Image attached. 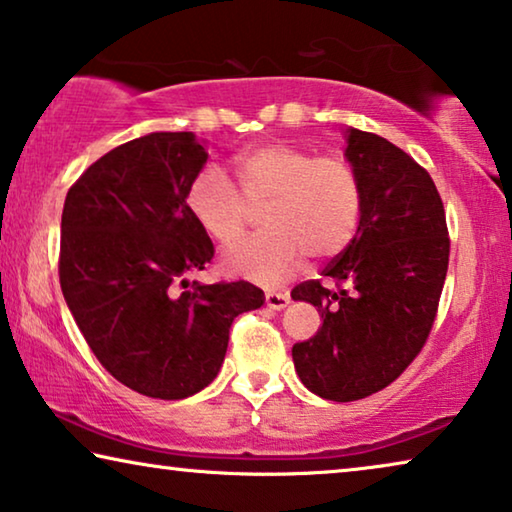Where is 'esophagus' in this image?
<instances>
[{
    "label": "esophagus",
    "instance_id": "1",
    "mask_svg": "<svg viewBox=\"0 0 512 512\" xmlns=\"http://www.w3.org/2000/svg\"><path fill=\"white\" fill-rule=\"evenodd\" d=\"M287 303H289V294L273 292V289H269V292H266V305H269V308L282 310V308H287Z\"/></svg>",
    "mask_w": 512,
    "mask_h": 512
}]
</instances>
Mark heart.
Masks as SVG:
<instances>
[{
	"label": "heart",
	"instance_id": "1",
	"mask_svg": "<svg viewBox=\"0 0 512 512\" xmlns=\"http://www.w3.org/2000/svg\"><path fill=\"white\" fill-rule=\"evenodd\" d=\"M239 188L216 167L190 181V216L220 246H230L264 209L266 230L223 255L234 276L276 285L299 269L303 255L331 259L354 241L363 216V183L340 154L266 142L234 158Z\"/></svg>",
	"mask_w": 512,
	"mask_h": 512
}]
</instances>
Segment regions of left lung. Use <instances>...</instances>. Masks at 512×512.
<instances>
[{
	"mask_svg": "<svg viewBox=\"0 0 512 512\" xmlns=\"http://www.w3.org/2000/svg\"><path fill=\"white\" fill-rule=\"evenodd\" d=\"M345 156L363 183L361 225L324 278L292 289V299L324 319L292 347L294 368L305 388L333 402L381 391L421 354L451 255L444 202L425 167L356 128L347 131Z\"/></svg>",
	"mask_w": 512,
	"mask_h": 512,
	"instance_id": "left-lung-1",
	"label": "left lung"
}]
</instances>
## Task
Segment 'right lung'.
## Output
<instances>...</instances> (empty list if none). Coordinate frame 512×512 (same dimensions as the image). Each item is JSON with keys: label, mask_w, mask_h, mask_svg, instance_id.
<instances>
[{"label": "right lung", "mask_w": 512, "mask_h": 512, "mask_svg": "<svg viewBox=\"0 0 512 512\" xmlns=\"http://www.w3.org/2000/svg\"><path fill=\"white\" fill-rule=\"evenodd\" d=\"M209 154L195 133H149L108 151L68 188L59 282L110 375L158 400L188 398L218 375L234 317L264 292L246 280L200 285L213 259L186 193Z\"/></svg>", "instance_id": "right-lung-1"}]
</instances>
